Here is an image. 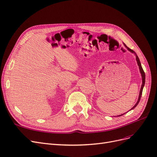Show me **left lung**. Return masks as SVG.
<instances>
[{
  "instance_id": "1",
  "label": "left lung",
  "mask_w": 157,
  "mask_h": 157,
  "mask_svg": "<svg viewBox=\"0 0 157 157\" xmlns=\"http://www.w3.org/2000/svg\"><path fill=\"white\" fill-rule=\"evenodd\" d=\"M124 46L126 47V48L128 49V51H130V52H132V53H133V54H134L136 56V58L137 63V65H138V66H139L140 71V73H141V78H142V84H141V89H140V91L139 98H138V99H137V103H136V105H135L134 107H133L130 109V110H132V109H134V108H135L137 105H138V103H139V102H140V99H141V95H142V92H143V88H144V87L145 82V73H144V71L143 68H142V67H141V62H140V59H139V58H138V56H137V54H136V52H135L134 50H132L130 49L129 48H128V47H127L124 43ZM124 114H125V113H124V114H122V115H118V117L122 116V115H124Z\"/></svg>"
}]
</instances>
